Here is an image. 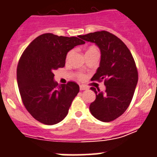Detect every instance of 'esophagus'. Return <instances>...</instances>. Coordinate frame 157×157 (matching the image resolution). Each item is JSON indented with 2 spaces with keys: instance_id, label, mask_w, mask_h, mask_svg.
<instances>
[{
  "instance_id": "1",
  "label": "esophagus",
  "mask_w": 157,
  "mask_h": 157,
  "mask_svg": "<svg viewBox=\"0 0 157 157\" xmlns=\"http://www.w3.org/2000/svg\"><path fill=\"white\" fill-rule=\"evenodd\" d=\"M80 90H88V87L86 86H84V85H80Z\"/></svg>"
}]
</instances>
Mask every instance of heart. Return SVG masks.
<instances>
[{"mask_svg":"<svg viewBox=\"0 0 157 157\" xmlns=\"http://www.w3.org/2000/svg\"><path fill=\"white\" fill-rule=\"evenodd\" d=\"M90 51H98V49H97L96 47H90V48L88 49V50H87L86 52H90ZM71 54H72V51H71V52H69L68 53H67V59H69V58L71 57ZM77 77H78V78L80 79V80H84V79H85L86 76L84 75V74H83L79 73V74H77Z\"/></svg>","mask_w":157,"mask_h":157,"instance_id":"b5f03b06","label":"heart"}]
</instances>
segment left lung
<instances>
[{
	"instance_id": "obj_1",
	"label": "left lung",
	"mask_w": 157,
	"mask_h": 157,
	"mask_svg": "<svg viewBox=\"0 0 157 157\" xmlns=\"http://www.w3.org/2000/svg\"><path fill=\"white\" fill-rule=\"evenodd\" d=\"M80 37L99 48V67L92 80L105 79L106 87L104 92L90 88L96 98L90 105V110L100 121H112L126 111L132 99L138 79L134 59L126 44L108 31H96Z\"/></svg>"
}]
</instances>
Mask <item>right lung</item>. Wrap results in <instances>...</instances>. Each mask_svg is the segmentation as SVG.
<instances>
[{"label": "right lung", "mask_w": 157, "mask_h": 157, "mask_svg": "<svg viewBox=\"0 0 157 157\" xmlns=\"http://www.w3.org/2000/svg\"><path fill=\"white\" fill-rule=\"evenodd\" d=\"M78 37L44 34L29 44L19 59L17 83L23 104L31 116L44 124L54 125L64 120L80 91L74 82L57 83L53 74L65 66L71 49L85 44Z\"/></svg>", "instance_id": "right-lung-1"}]
</instances>
